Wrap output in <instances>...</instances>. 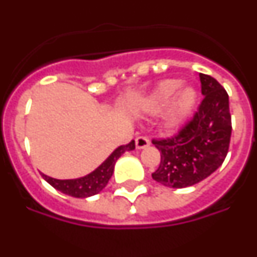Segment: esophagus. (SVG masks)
<instances>
[{"label": "esophagus", "mask_w": 257, "mask_h": 257, "mask_svg": "<svg viewBox=\"0 0 257 257\" xmlns=\"http://www.w3.org/2000/svg\"><path fill=\"white\" fill-rule=\"evenodd\" d=\"M135 145L136 149L147 148V147H149V139L148 138H145V136H139V138H136Z\"/></svg>", "instance_id": "obj_1"}]
</instances>
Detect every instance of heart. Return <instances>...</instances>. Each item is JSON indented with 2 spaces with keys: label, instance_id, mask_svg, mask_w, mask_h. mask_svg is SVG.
<instances>
[{
  "label": "heart",
  "instance_id": "heart-1",
  "mask_svg": "<svg viewBox=\"0 0 257 257\" xmlns=\"http://www.w3.org/2000/svg\"><path fill=\"white\" fill-rule=\"evenodd\" d=\"M181 84V79H163L143 100V110L151 115L158 114L170 104L162 118L163 130L167 133H176L198 103V90L192 85Z\"/></svg>",
  "mask_w": 257,
  "mask_h": 257
}]
</instances>
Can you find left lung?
I'll return each instance as SVG.
<instances>
[{"instance_id":"8db88e82","label":"left lung","mask_w":257,"mask_h":257,"mask_svg":"<svg viewBox=\"0 0 257 257\" xmlns=\"http://www.w3.org/2000/svg\"><path fill=\"white\" fill-rule=\"evenodd\" d=\"M203 100L192 121L172 139L154 140L161 163L152 178L167 188L192 187L222 165L231 135L229 96L216 79L199 74Z\"/></svg>"}]
</instances>
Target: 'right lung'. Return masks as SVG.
Returning <instances> with one entry per match:
<instances>
[{"instance_id": "add662e5", "label": "right lung", "mask_w": 257, "mask_h": 257, "mask_svg": "<svg viewBox=\"0 0 257 257\" xmlns=\"http://www.w3.org/2000/svg\"><path fill=\"white\" fill-rule=\"evenodd\" d=\"M135 149V142L128 143L127 145H121L115 148L110 153V156L101 163L97 169L87 174L86 176L78 179H67V180H60V179L50 178L47 175L42 174V178L59 192L64 193L67 196L74 197V198H87L100 193L106 187L109 179L112 178L113 171H114V165L117 160L124 152L134 151Z\"/></svg>"}]
</instances>
